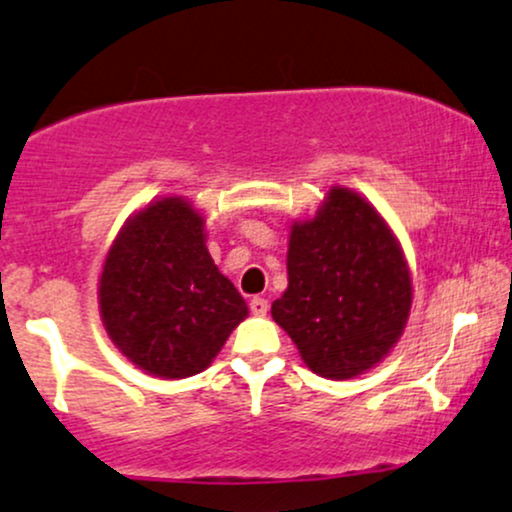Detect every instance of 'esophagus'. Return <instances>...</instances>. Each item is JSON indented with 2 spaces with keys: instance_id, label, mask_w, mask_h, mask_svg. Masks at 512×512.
<instances>
[{
  "instance_id": "esophagus-1",
  "label": "esophagus",
  "mask_w": 512,
  "mask_h": 512,
  "mask_svg": "<svg viewBox=\"0 0 512 512\" xmlns=\"http://www.w3.org/2000/svg\"><path fill=\"white\" fill-rule=\"evenodd\" d=\"M249 309L254 316H266L268 314V302L263 297H254L249 302Z\"/></svg>"
}]
</instances>
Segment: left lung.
<instances>
[{"label":"left lung","mask_w":512,"mask_h":512,"mask_svg":"<svg viewBox=\"0 0 512 512\" xmlns=\"http://www.w3.org/2000/svg\"><path fill=\"white\" fill-rule=\"evenodd\" d=\"M410 309L398 237L362 194L330 186L314 218L292 222L287 290L270 306L273 321L314 374L342 381L388 357Z\"/></svg>","instance_id":"1"}]
</instances>
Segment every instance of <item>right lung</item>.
<instances>
[{"instance_id":"1","label":"right lung","mask_w":512,"mask_h":512,"mask_svg":"<svg viewBox=\"0 0 512 512\" xmlns=\"http://www.w3.org/2000/svg\"><path fill=\"white\" fill-rule=\"evenodd\" d=\"M98 304L114 347L158 378L201 374L249 316L210 258L203 213L184 196L126 218L102 263Z\"/></svg>"}]
</instances>
